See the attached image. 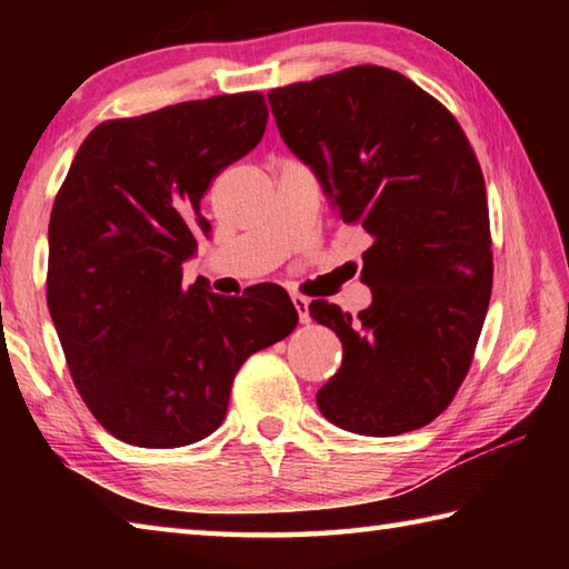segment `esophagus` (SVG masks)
<instances>
[{
    "label": "esophagus",
    "mask_w": 569,
    "mask_h": 569,
    "mask_svg": "<svg viewBox=\"0 0 569 569\" xmlns=\"http://www.w3.org/2000/svg\"><path fill=\"white\" fill-rule=\"evenodd\" d=\"M291 301H293V308L298 311V319H301V323H306L308 321V298L301 296V293H293Z\"/></svg>",
    "instance_id": "34e87169"
}]
</instances>
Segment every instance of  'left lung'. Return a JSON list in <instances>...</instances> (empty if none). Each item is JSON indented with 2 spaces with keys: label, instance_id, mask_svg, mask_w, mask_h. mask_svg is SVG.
Wrapping results in <instances>:
<instances>
[{
  "label": "left lung",
  "instance_id": "1",
  "mask_svg": "<svg viewBox=\"0 0 569 569\" xmlns=\"http://www.w3.org/2000/svg\"><path fill=\"white\" fill-rule=\"evenodd\" d=\"M286 146L311 166L343 223L373 238L359 316L313 301L341 369L316 393L336 427L397 437L427 427L465 381L492 296L479 160L445 104L379 64L268 92Z\"/></svg>",
  "mask_w": 569,
  "mask_h": 569
}]
</instances>
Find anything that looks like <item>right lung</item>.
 <instances>
[{
	"label": "right lung",
	"mask_w": 569,
	"mask_h": 569,
	"mask_svg": "<svg viewBox=\"0 0 569 569\" xmlns=\"http://www.w3.org/2000/svg\"><path fill=\"white\" fill-rule=\"evenodd\" d=\"M266 122L261 92L104 120L57 192L47 306L82 401L124 445L213 435L243 361L296 329L281 286L226 298L182 283L196 233L210 230L200 200Z\"/></svg>",
	"instance_id": "right-lung-1"
}]
</instances>
